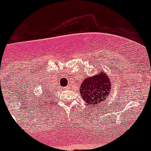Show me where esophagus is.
Returning a JSON list of instances; mask_svg holds the SVG:
<instances>
[{"mask_svg": "<svg viewBox=\"0 0 151 151\" xmlns=\"http://www.w3.org/2000/svg\"><path fill=\"white\" fill-rule=\"evenodd\" d=\"M66 88H68V87H66Z\"/></svg>", "mask_w": 151, "mask_h": 151, "instance_id": "esophagus-1", "label": "esophagus"}]
</instances>
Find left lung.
I'll list each match as a JSON object with an SVG mask.
<instances>
[{"instance_id":"obj_1","label":"left lung","mask_w":151,"mask_h":151,"mask_svg":"<svg viewBox=\"0 0 151 151\" xmlns=\"http://www.w3.org/2000/svg\"><path fill=\"white\" fill-rule=\"evenodd\" d=\"M111 91V82L109 77L103 72L99 75L89 77L84 80L80 88L81 97L86 103L91 106H96L105 102L106 96Z\"/></svg>"}]
</instances>
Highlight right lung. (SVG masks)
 I'll use <instances>...</instances> for the list:
<instances>
[{"label":"right lung","mask_w":151,"mask_h":151,"mask_svg":"<svg viewBox=\"0 0 151 151\" xmlns=\"http://www.w3.org/2000/svg\"><path fill=\"white\" fill-rule=\"evenodd\" d=\"M43 97H45V96H43ZM46 97H48V96H46ZM43 99H45V98H43ZM43 102H44V101H43Z\"/></svg>","instance_id":"1"}]
</instances>
